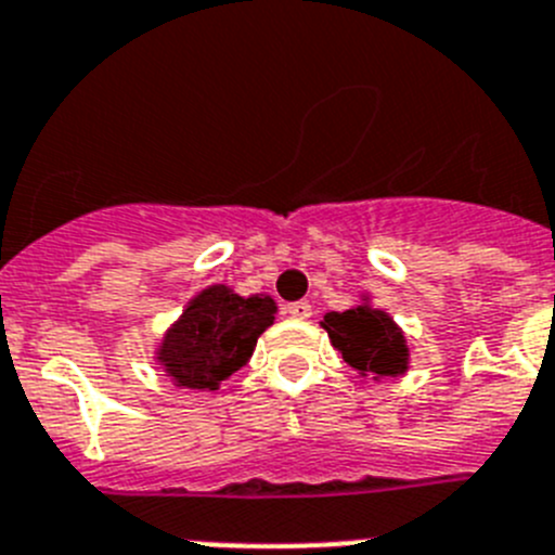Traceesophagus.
<instances>
[{"mask_svg": "<svg viewBox=\"0 0 555 555\" xmlns=\"http://www.w3.org/2000/svg\"><path fill=\"white\" fill-rule=\"evenodd\" d=\"M286 313L294 319H308L313 313V305L308 299H297V302L286 305Z\"/></svg>", "mask_w": 555, "mask_h": 555, "instance_id": "34e87169", "label": "esophagus"}]
</instances>
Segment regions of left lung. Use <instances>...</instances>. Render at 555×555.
Segmentation results:
<instances>
[{"label":"left lung","instance_id":"left-lung-1","mask_svg":"<svg viewBox=\"0 0 555 555\" xmlns=\"http://www.w3.org/2000/svg\"><path fill=\"white\" fill-rule=\"evenodd\" d=\"M322 327L327 330L344 360L360 374L396 377L406 369L404 335L383 311L365 305L344 313L333 311L324 317Z\"/></svg>","mask_w":555,"mask_h":555}]
</instances>
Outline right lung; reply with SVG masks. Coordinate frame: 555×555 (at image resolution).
<instances>
[{"instance_id": "1", "label": "right lung", "mask_w": 555, "mask_h": 555, "mask_svg": "<svg viewBox=\"0 0 555 555\" xmlns=\"http://www.w3.org/2000/svg\"><path fill=\"white\" fill-rule=\"evenodd\" d=\"M272 322V297L242 299L231 288L211 286L167 333L159 360L181 388L215 390L250 360L258 335Z\"/></svg>"}]
</instances>
